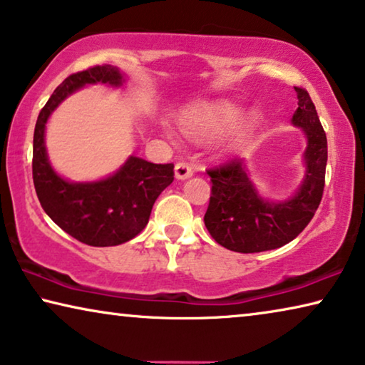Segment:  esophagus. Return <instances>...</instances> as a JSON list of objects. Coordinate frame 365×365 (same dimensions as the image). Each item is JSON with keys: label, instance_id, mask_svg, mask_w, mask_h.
<instances>
[{"label": "esophagus", "instance_id": "34e87169", "mask_svg": "<svg viewBox=\"0 0 365 365\" xmlns=\"http://www.w3.org/2000/svg\"><path fill=\"white\" fill-rule=\"evenodd\" d=\"M175 173H176L178 179H187L194 175V170H192V166L186 163V161H179V163H176Z\"/></svg>", "mask_w": 365, "mask_h": 365}]
</instances>
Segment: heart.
Masks as SVG:
<instances>
[{
    "mask_svg": "<svg viewBox=\"0 0 365 365\" xmlns=\"http://www.w3.org/2000/svg\"><path fill=\"white\" fill-rule=\"evenodd\" d=\"M240 110L233 104H217L199 114H192L182 120V127L190 137L204 138L218 135L228 130L238 119Z\"/></svg>",
    "mask_w": 365,
    "mask_h": 365,
    "instance_id": "obj_1",
    "label": "heart"
}]
</instances>
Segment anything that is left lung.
Returning <instances> with one entry per match:
<instances>
[{
  "mask_svg": "<svg viewBox=\"0 0 365 365\" xmlns=\"http://www.w3.org/2000/svg\"><path fill=\"white\" fill-rule=\"evenodd\" d=\"M299 108L294 125L304 128L307 173L300 189L285 202H267L257 195L241 158L209 168L212 190L205 227L218 245L237 253H261L287 245L304 232L315 215L324 189L328 143L315 104L307 89L295 86Z\"/></svg>",
  "mask_w": 365,
  "mask_h": 365,
  "instance_id": "left-lung-1",
  "label": "left lung"
}]
</instances>
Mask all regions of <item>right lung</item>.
Returning <instances> with one entry per match:
<instances>
[{
    "instance_id": "obj_1",
    "label": "right lung",
    "mask_w": 365,
    "mask_h": 365,
    "mask_svg": "<svg viewBox=\"0 0 365 365\" xmlns=\"http://www.w3.org/2000/svg\"><path fill=\"white\" fill-rule=\"evenodd\" d=\"M115 66L96 65L73 73L55 89L37 117L34 130L32 179L38 202L57 225L89 246H117L147 227L158 195L175 179V165H155L130 156L114 176L98 182H68L48 163L43 132L52 110L85 85H122Z\"/></svg>"
}]
</instances>
